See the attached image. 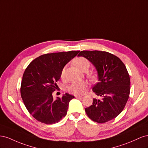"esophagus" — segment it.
Masks as SVG:
<instances>
[{"label":"esophagus","instance_id":"obj_1","mask_svg":"<svg viewBox=\"0 0 148 148\" xmlns=\"http://www.w3.org/2000/svg\"><path fill=\"white\" fill-rule=\"evenodd\" d=\"M82 97V95H75V98H81Z\"/></svg>","mask_w":148,"mask_h":148}]
</instances>
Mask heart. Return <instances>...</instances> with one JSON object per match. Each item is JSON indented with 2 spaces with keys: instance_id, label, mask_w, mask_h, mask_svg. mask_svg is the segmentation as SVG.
Listing matches in <instances>:
<instances>
[{
  "instance_id": "heart-1",
  "label": "heart",
  "mask_w": 148,
  "mask_h": 148,
  "mask_svg": "<svg viewBox=\"0 0 148 148\" xmlns=\"http://www.w3.org/2000/svg\"><path fill=\"white\" fill-rule=\"evenodd\" d=\"M73 64L77 68L83 72L86 71L90 67V62L87 58L84 57H77L73 60ZM66 75V67H63L61 72V78L64 79ZM94 74H91L90 78L93 79L94 78ZM88 84L86 82H78L71 84L67 88L68 91L74 95H82L85 93L88 88Z\"/></svg>"
}]
</instances>
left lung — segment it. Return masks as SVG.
<instances>
[{"label": "left lung", "mask_w": 148, "mask_h": 148, "mask_svg": "<svg viewBox=\"0 0 148 148\" xmlns=\"http://www.w3.org/2000/svg\"><path fill=\"white\" fill-rule=\"evenodd\" d=\"M78 56L87 58L99 74L93 91L100 98L93 99L86 108L87 116L94 121L103 123L116 118L123 111L129 98L130 78L124 63L113 54L100 51H81Z\"/></svg>", "instance_id": "1"}]
</instances>
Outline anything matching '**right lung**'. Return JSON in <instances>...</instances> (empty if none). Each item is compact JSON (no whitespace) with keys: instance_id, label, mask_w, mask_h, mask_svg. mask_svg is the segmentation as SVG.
Here are the masks:
<instances>
[{"instance_id":"right-lung-1","label":"right lung","mask_w":148,"mask_h":148,"mask_svg":"<svg viewBox=\"0 0 148 148\" xmlns=\"http://www.w3.org/2000/svg\"><path fill=\"white\" fill-rule=\"evenodd\" d=\"M80 51L47 53L33 60L25 70L20 94L28 112L38 121L47 125L58 123L67 112L74 96L66 94L54 100L53 93L63 67Z\"/></svg>"}]
</instances>
